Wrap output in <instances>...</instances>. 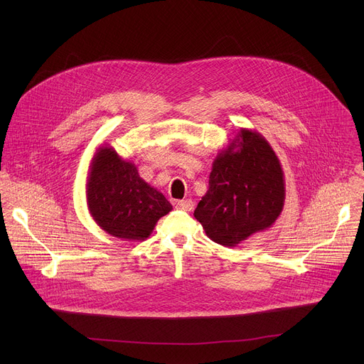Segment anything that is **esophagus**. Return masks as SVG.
<instances>
[{
	"instance_id": "34e87169",
	"label": "esophagus",
	"mask_w": 364,
	"mask_h": 364,
	"mask_svg": "<svg viewBox=\"0 0 364 364\" xmlns=\"http://www.w3.org/2000/svg\"><path fill=\"white\" fill-rule=\"evenodd\" d=\"M174 204H176L177 209L184 210V212H190V210H193V207H194V203H193V200H190V198L177 200Z\"/></svg>"
}]
</instances>
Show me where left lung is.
Instances as JSON below:
<instances>
[{"instance_id": "8db88e82", "label": "left lung", "mask_w": 364, "mask_h": 364, "mask_svg": "<svg viewBox=\"0 0 364 364\" xmlns=\"http://www.w3.org/2000/svg\"><path fill=\"white\" fill-rule=\"evenodd\" d=\"M284 201V171L275 151L264 135L242 128L216 155L194 218L213 242L233 247L271 228Z\"/></svg>"}]
</instances>
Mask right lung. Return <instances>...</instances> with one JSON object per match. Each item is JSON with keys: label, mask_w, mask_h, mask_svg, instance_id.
<instances>
[{"label": "right lung", "mask_w": 364, "mask_h": 364, "mask_svg": "<svg viewBox=\"0 0 364 364\" xmlns=\"http://www.w3.org/2000/svg\"><path fill=\"white\" fill-rule=\"evenodd\" d=\"M87 209L96 225L111 236L141 242L173 205L145 183L134 163L122 160L112 146H99L86 181Z\"/></svg>", "instance_id": "1"}]
</instances>
